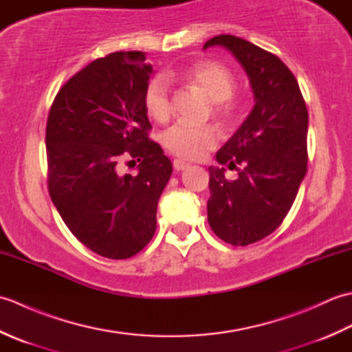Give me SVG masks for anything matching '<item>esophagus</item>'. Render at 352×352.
<instances>
[{"instance_id": "34e87169", "label": "esophagus", "mask_w": 352, "mask_h": 352, "mask_svg": "<svg viewBox=\"0 0 352 352\" xmlns=\"http://www.w3.org/2000/svg\"><path fill=\"white\" fill-rule=\"evenodd\" d=\"M172 164H174V169H175V170H184V169H188V168L190 166L189 163H186V162H183V160H180V159H175L174 163H172Z\"/></svg>"}]
</instances>
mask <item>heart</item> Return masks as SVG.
<instances>
[{
  "mask_svg": "<svg viewBox=\"0 0 352 352\" xmlns=\"http://www.w3.org/2000/svg\"><path fill=\"white\" fill-rule=\"evenodd\" d=\"M180 78L190 86L198 87L208 100L213 101V113L222 122H228L236 111L231 98L236 87L234 74L222 63L204 60L189 66L180 74ZM144 104L157 122H166L170 111V91L163 77L153 78L145 87ZM164 148L180 159L195 160L203 157L208 149L218 144V133L212 125H197L190 122H177L163 133Z\"/></svg>",
  "mask_w": 352,
  "mask_h": 352,
  "instance_id": "heart-1",
  "label": "heart"
}]
</instances>
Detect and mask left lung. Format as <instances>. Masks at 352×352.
I'll return each mask as SVG.
<instances>
[{"mask_svg":"<svg viewBox=\"0 0 352 352\" xmlns=\"http://www.w3.org/2000/svg\"><path fill=\"white\" fill-rule=\"evenodd\" d=\"M221 45L242 65L254 94V107L216 160L234 168L230 182L225 168H208L210 198L207 219L214 234L234 246H246L280 227L307 172L309 113L298 81L278 57L231 34L204 43Z\"/></svg>","mask_w":352,"mask_h":352,"instance_id":"8db88e82","label":"left lung"}]
</instances>
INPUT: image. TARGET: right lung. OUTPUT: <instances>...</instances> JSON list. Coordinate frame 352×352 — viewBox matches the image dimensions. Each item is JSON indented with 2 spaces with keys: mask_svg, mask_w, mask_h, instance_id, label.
I'll return each mask as SVG.
<instances>
[{
  "mask_svg": "<svg viewBox=\"0 0 352 352\" xmlns=\"http://www.w3.org/2000/svg\"><path fill=\"white\" fill-rule=\"evenodd\" d=\"M153 66L140 51L96 58L56 95L47 122L48 189L71 233L107 258H129L151 241L172 163L148 138L144 104ZM140 161L134 176L120 162Z\"/></svg>",
  "mask_w": 352,
  "mask_h": 352,
  "instance_id": "add662e5",
  "label": "right lung"
}]
</instances>
